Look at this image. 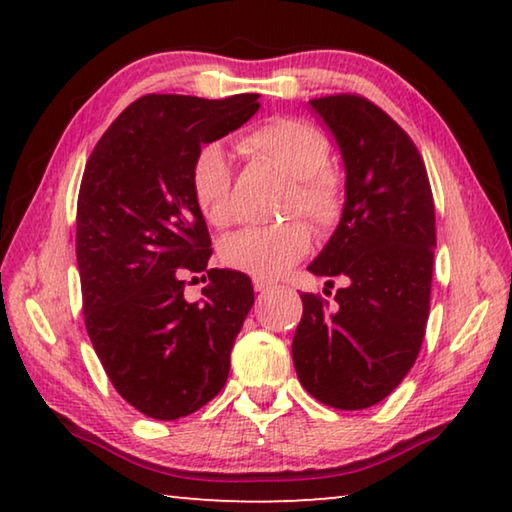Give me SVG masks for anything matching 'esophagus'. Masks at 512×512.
Returning a JSON list of instances; mask_svg holds the SVG:
<instances>
[{
	"label": "esophagus",
	"mask_w": 512,
	"mask_h": 512,
	"mask_svg": "<svg viewBox=\"0 0 512 512\" xmlns=\"http://www.w3.org/2000/svg\"><path fill=\"white\" fill-rule=\"evenodd\" d=\"M253 287H255V291H268L273 287V282L264 280V277H253Z\"/></svg>",
	"instance_id": "1"
}]
</instances>
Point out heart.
<instances>
[{"label":"heart","instance_id":"1","mask_svg":"<svg viewBox=\"0 0 512 512\" xmlns=\"http://www.w3.org/2000/svg\"><path fill=\"white\" fill-rule=\"evenodd\" d=\"M239 151L262 160L296 180L291 212L327 228L341 212L339 180L329 171V142L316 126L300 119L277 117L253 128L239 140ZM232 171L219 144L198 151L192 167V189L198 207L212 225L232 221ZM309 250V230L300 221L275 228H250L225 239L223 262L253 277H275L287 271Z\"/></svg>","mask_w":512,"mask_h":512}]
</instances>
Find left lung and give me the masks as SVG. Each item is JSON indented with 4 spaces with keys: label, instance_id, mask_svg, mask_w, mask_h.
Segmentation results:
<instances>
[{
    "label": "left lung",
    "instance_id": "1",
    "mask_svg": "<svg viewBox=\"0 0 512 512\" xmlns=\"http://www.w3.org/2000/svg\"><path fill=\"white\" fill-rule=\"evenodd\" d=\"M309 106L339 146L345 201L339 225L307 268L348 284L336 291L334 309L302 293L293 366L318 402L357 411L391 395L420 352L436 212L418 149L384 110L357 94Z\"/></svg>",
    "mask_w": 512,
    "mask_h": 512
}]
</instances>
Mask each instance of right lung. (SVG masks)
I'll list each match as a JSON object with an SVG mask.
<instances>
[{
	"mask_svg": "<svg viewBox=\"0 0 512 512\" xmlns=\"http://www.w3.org/2000/svg\"><path fill=\"white\" fill-rule=\"evenodd\" d=\"M257 99L146 94L85 164L76 210L85 329L117 393L155 420L185 418L221 391L255 302L246 273L207 266L192 167L203 144L255 115ZM203 270L204 298L187 303L184 275Z\"/></svg>",
	"mask_w": 512,
	"mask_h": 512,
	"instance_id": "obj_1",
	"label": "right lung"
}]
</instances>
